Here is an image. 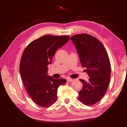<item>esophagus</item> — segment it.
<instances>
[{
	"label": "esophagus",
	"mask_w": 127,
	"mask_h": 127,
	"mask_svg": "<svg viewBox=\"0 0 127 127\" xmlns=\"http://www.w3.org/2000/svg\"><path fill=\"white\" fill-rule=\"evenodd\" d=\"M74 81V79H73V78H67V81L69 82H73Z\"/></svg>",
	"instance_id": "34e87169"
}]
</instances>
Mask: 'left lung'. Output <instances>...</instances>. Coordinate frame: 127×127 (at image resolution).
<instances>
[{
  "label": "left lung",
  "instance_id": "obj_1",
  "mask_svg": "<svg viewBox=\"0 0 127 127\" xmlns=\"http://www.w3.org/2000/svg\"><path fill=\"white\" fill-rule=\"evenodd\" d=\"M70 40L90 77L87 82L80 79L83 87L78 92V98L85 105H93L103 97L110 83L111 65L108 55L102 43L91 35L77 34Z\"/></svg>",
  "mask_w": 127,
  "mask_h": 127
}]
</instances>
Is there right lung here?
I'll return each mask as SVG.
<instances>
[{
    "mask_svg": "<svg viewBox=\"0 0 127 127\" xmlns=\"http://www.w3.org/2000/svg\"><path fill=\"white\" fill-rule=\"evenodd\" d=\"M69 36L45 35L32 41L21 58L20 72L26 91L35 103L42 107L52 105L57 100L63 78L55 79L48 74V65L52 63L57 50L67 42Z\"/></svg>",
    "mask_w": 127,
    "mask_h": 127,
    "instance_id": "obj_1",
    "label": "right lung"
}]
</instances>
